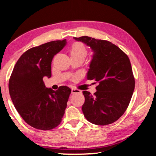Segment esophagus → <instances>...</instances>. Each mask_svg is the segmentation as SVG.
Returning <instances> with one entry per match:
<instances>
[{
	"label": "esophagus",
	"instance_id": "esophagus-1",
	"mask_svg": "<svg viewBox=\"0 0 156 156\" xmlns=\"http://www.w3.org/2000/svg\"><path fill=\"white\" fill-rule=\"evenodd\" d=\"M80 93V91L77 89L72 88V94H79Z\"/></svg>",
	"mask_w": 156,
	"mask_h": 156
}]
</instances>
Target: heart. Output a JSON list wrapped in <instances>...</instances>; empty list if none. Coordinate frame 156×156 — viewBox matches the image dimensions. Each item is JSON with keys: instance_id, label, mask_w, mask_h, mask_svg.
<instances>
[{"instance_id": "b5f03b06", "label": "heart", "mask_w": 156, "mask_h": 156, "mask_svg": "<svg viewBox=\"0 0 156 156\" xmlns=\"http://www.w3.org/2000/svg\"><path fill=\"white\" fill-rule=\"evenodd\" d=\"M87 54V49L84 44L81 43H75L72 44L70 49V56L72 58L83 60Z\"/></svg>"}]
</instances>
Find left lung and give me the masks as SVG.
Segmentation results:
<instances>
[{"instance_id": "left-lung-1", "label": "left lung", "mask_w": 156, "mask_h": 156, "mask_svg": "<svg viewBox=\"0 0 156 156\" xmlns=\"http://www.w3.org/2000/svg\"><path fill=\"white\" fill-rule=\"evenodd\" d=\"M91 49L94 54L87 72L88 80L98 83L94 96L83 91V114L91 123L107 125L115 122L128 107L135 87L128 56L109 41L84 36L73 38Z\"/></svg>"}]
</instances>
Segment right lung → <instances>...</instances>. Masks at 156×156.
<instances>
[{"instance_id":"right-lung-1","label":"right lung","mask_w":156,"mask_h":156,"mask_svg":"<svg viewBox=\"0 0 156 156\" xmlns=\"http://www.w3.org/2000/svg\"><path fill=\"white\" fill-rule=\"evenodd\" d=\"M66 44L65 39L27 50L18 60L10 77L9 95L16 109L29 125L37 129L56 127L65 114L71 89L47 88L43 78L51 77L53 58Z\"/></svg>"}]
</instances>
